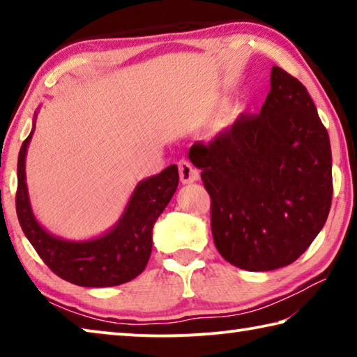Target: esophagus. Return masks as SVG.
<instances>
[{"label":"esophagus","mask_w":357,"mask_h":357,"mask_svg":"<svg viewBox=\"0 0 357 357\" xmlns=\"http://www.w3.org/2000/svg\"><path fill=\"white\" fill-rule=\"evenodd\" d=\"M178 167H179L181 183H183V184L195 183V181H197L198 178H200V174H198V170L190 164L189 160L181 159V160L178 162Z\"/></svg>","instance_id":"1"}]
</instances>
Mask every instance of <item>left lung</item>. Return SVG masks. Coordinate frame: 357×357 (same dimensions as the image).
<instances>
[{
	"label": "left lung",
	"instance_id": "1",
	"mask_svg": "<svg viewBox=\"0 0 357 357\" xmlns=\"http://www.w3.org/2000/svg\"><path fill=\"white\" fill-rule=\"evenodd\" d=\"M189 159L211 197L220 255L245 271L296 261L321 231L332 202L328 130L298 78L274 66L257 114H239Z\"/></svg>",
	"mask_w": 357,
	"mask_h": 357
}]
</instances>
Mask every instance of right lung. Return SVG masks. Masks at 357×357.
Returning a JSON list of instances; mask_svg holds the SVG:
<instances>
[{"label": "right lung", "instance_id": "1", "mask_svg": "<svg viewBox=\"0 0 357 357\" xmlns=\"http://www.w3.org/2000/svg\"><path fill=\"white\" fill-rule=\"evenodd\" d=\"M31 134L23 142L17 162L15 208L20 227L48 268L58 277L78 287H116L140 275L153 250V227L176 192V165L135 187L126 211L110 231L89 241H66L39 225L29 204L25 157Z\"/></svg>", "mask_w": 357, "mask_h": 357}]
</instances>
